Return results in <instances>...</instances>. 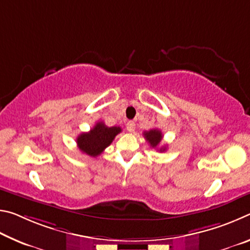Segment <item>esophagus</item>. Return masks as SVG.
Returning a JSON list of instances; mask_svg holds the SVG:
<instances>
[{
    "mask_svg": "<svg viewBox=\"0 0 250 250\" xmlns=\"http://www.w3.org/2000/svg\"><path fill=\"white\" fill-rule=\"evenodd\" d=\"M126 130H128L129 132H133V131L135 130L134 121H128V122H126Z\"/></svg>",
    "mask_w": 250,
    "mask_h": 250,
    "instance_id": "34e87169",
    "label": "esophagus"
}]
</instances>
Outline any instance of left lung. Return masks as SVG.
<instances>
[{
	"label": "left lung",
	"mask_w": 250,
	"mask_h": 250,
	"mask_svg": "<svg viewBox=\"0 0 250 250\" xmlns=\"http://www.w3.org/2000/svg\"><path fill=\"white\" fill-rule=\"evenodd\" d=\"M143 135H145V139L150 143V146L152 147H158L161 140H162V138H163L162 132H161V131L158 129H152L150 131H145V132H143ZM166 150H167V146H161L159 149L160 152H164Z\"/></svg>",
	"instance_id": "obj_1"
}]
</instances>
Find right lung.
I'll return each instance as SVG.
<instances>
[{"mask_svg":"<svg viewBox=\"0 0 250 250\" xmlns=\"http://www.w3.org/2000/svg\"><path fill=\"white\" fill-rule=\"evenodd\" d=\"M121 131L120 126H107L104 122H97L89 132L78 135V149L83 153L96 158L103 153L105 147L111 145L113 139Z\"/></svg>","mask_w":250,"mask_h":250,"instance_id":"right-lung-1","label":"right lung"}]
</instances>
